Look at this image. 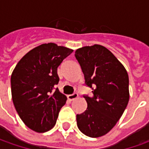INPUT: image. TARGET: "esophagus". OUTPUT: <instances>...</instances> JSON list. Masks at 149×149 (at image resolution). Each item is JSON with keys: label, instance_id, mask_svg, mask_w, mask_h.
<instances>
[{"label": "esophagus", "instance_id": "1", "mask_svg": "<svg viewBox=\"0 0 149 149\" xmlns=\"http://www.w3.org/2000/svg\"><path fill=\"white\" fill-rule=\"evenodd\" d=\"M67 98H68V100H69L72 101V100L77 99V98H78V94H77V93H74V94H72V95H69L68 96H67Z\"/></svg>", "mask_w": 149, "mask_h": 149}]
</instances>
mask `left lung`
Returning a JSON list of instances; mask_svg holds the SVG:
<instances>
[{
  "label": "left lung",
  "instance_id": "8db88e82",
  "mask_svg": "<svg viewBox=\"0 0 149 149\" xmlns=\"http://www.w3.org/2000/svg\"><path fill=\"white\" fill-rule=\"evenodd\" d=\"M85 84L94 96H84L87 109L77 114V126L86 136L108 134L121 118L129 100V74L111 51L100 45L76 49Z\"/></svg>",
  "mask_w": 149,
  "mask_h": 149
}]
</instances>
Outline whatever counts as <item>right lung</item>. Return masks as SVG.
<instances>
[{
	"mask_svg": "<svg viewBox=\"0 0 149 149\" xmlns=\"http://www.w3.org/2000/svg\"><path fill=\"white\" fill-rule=\"evenodd\" d=\"M73 49L54 43L42 44L20 60L10 78L15 110L29 129L37 133L51 129L67 97L54 86L59 83L57 68Z\"/></svg>",
	"mask_w": 149,
	"mask_h": 149,
	"instance_id": "add662e5",
	"label": "right lung"
}]
</instances>
